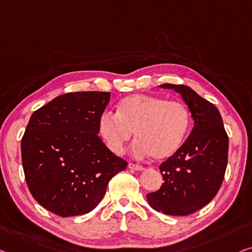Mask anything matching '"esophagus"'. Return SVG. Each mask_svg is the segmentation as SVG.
<instances>
[{
    "mask_svg": "<svg viewBox=\"0 0 252 252\" xmlns=\"http://www.w3.org/2000/svg\"><path fill=\"white\" fill-rule=\"evenodd\" d=\"M127 167L131 168V170H134V171H144L145 168L140 166V165H137V164H133V163H130L127 165Z\"/></svg>",
    "mask_w": 252,
    "mask_h": 252,
    "instance_id": "obj_1",
    "label": "esophagus"
}]
</instances>
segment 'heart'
<instances>
[{"mask_svg":"<svg viewBox=\"0 0 252 252\" xmlns=\"http://www.w3.org/2000/svg\"><path fill=\"white\" fill-rule=\"evenodd\" d=\"M98 126L107 147L116 155L123 154L136 133L134 154L163 160L181 148L190 127V112L179 100L133 94L118 103L116 115L100 116Z\"/></svg>","mask_w":252,"mask_h":252,"instance_id":"b5f03b06","label":"heart"}]
</instances>
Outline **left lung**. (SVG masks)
<instances>
[{
    "mask_svg": "<svg viewBox=\"0 0 252 252\" xmlns=\"http://www.w3.org/2000/svg\"><path fill=\"white\" fill-rule=\"evenodd\" d=\"M174 89L189 107L193 127L173 156L160 164L164 183L147 194L150 207L166 215L185 216L213 200L224 180L228 137L220 111L185 85L164 84Z\"/></svg>",
    "mask_w": 252,
    "mask_h": 252,
    "instance_id": "obj_1",
    "label": "left lung"
}]
</instances>
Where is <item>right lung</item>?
<instances>
[{"label": "right lung", "mask_w": 252, "mask_h": 252, "mask_svg": "<svg viewBox=\"0 0 252 252\" xmlns=\"http://www.w3.org/2000/svg\"><path fill=\"white\" fill-rule=\"evenodd\" d=\"M110 98L107 92L69 93L30 116L21 140L26 182L35 200L56 215L92 212L110 180L126 168L97 136Z\"/></svg>", "instance_id": "obj_1"}]
</instances>
